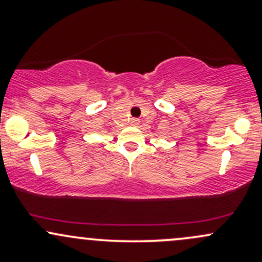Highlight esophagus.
I'll return each mask as SVG.
<instances>
[{"label":"esophagus","instance_id":"esophagus-1","mask_svg":"<svg viewBox=\"0 0 262 262\" xmlns=\"http://www.w3.org/2000/svg\"><path fill=\"white\" fill-rule=\"evenodd\" d=\"M139 123H140L139 119H132V121H130V124L133 125V127H137V125H139Z\"/></svg>","mask_w":262,"mask_h":262}]
</instances>
